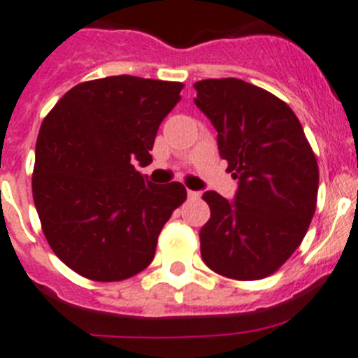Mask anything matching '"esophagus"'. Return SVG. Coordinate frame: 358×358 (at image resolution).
<instances>
[{"mask_svg": "<svg viewBox=\"0 0 358 358\" xmlns=\"http://www.w3.org/2000/svg\"><path fill=\"white\" fill-rule=\"evenodd\" d=\"M187 196H189V199H192V201L201 199V192H196V190H189V192H187Z\"/></svg>", "mask_w": 358, "mask_h": 358, "instance_id": "1", "label": "esophagus"}]
</instances>
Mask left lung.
Segmentation results:
<instances>
[{"label": "left lung", "instance_id": "1", "mask_svg": "<svg viewBox=\"0 0 358 358\" xmlns=\"http://www.w3.org/2000/svg\"><path fill=\"white\" fill-rule=\"evenodd\" d=\"M196 106L218 131L236 199L204 192L211 218L201 229V256L236 280L272 275L301 244L317 206L319 166L291 107L236 78L194 85Z\"/></svg>", "mask_w": 358, "mask_h": 358}]
</instances>
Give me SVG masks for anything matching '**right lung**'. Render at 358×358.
Masks as SVG:
<instances>
[{
	"mask_svg": "<svg viewBox=\"0 0 358 358\" xmlns=\"http://www.w3.org/2000/svg\"><path fill=\"white\" fill-rule=\"evenodd\" d=\"M182 88L135 76L93 79L69 90L43 121L32 197L50 248L79 275L117 282L154 259L187 190L154 185L135 166L152 162L159 124Z\"/></svg>",
	"mask_w": 358,
	"mask_h": 358,
	"instance_id": "right-lung-1",
	"label": "right lung"
}]
</instances>
